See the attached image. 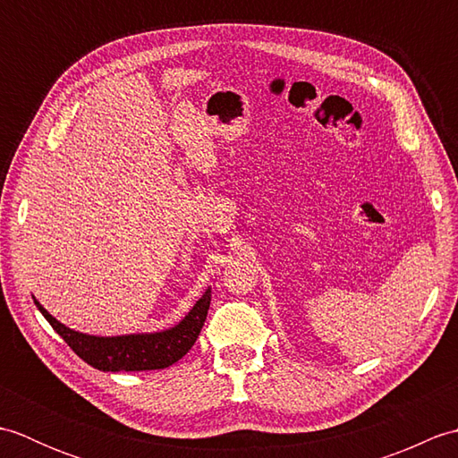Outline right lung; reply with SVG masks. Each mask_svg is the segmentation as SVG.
<instances>
[{
  "instance_id": "add662e5",
  "label": "right lung",
  "mask_w": 458,
  "mask_h": 458,
  "mask_svg": "<svg viewBox=\"0 0 458 458\" xmlns=\"http://www.w3.org/2000/svg\"><path fill=\"white\" fill-rule=\"evenodd\" d=\"M35 305L51 327L64 338V343L79 354L86 364L102 372H141V369L169 368L189 352L197 343L200 328L207 320L210 307V289L197 301L191 313L177 327L149 335L125 336H90L76 333L47 313V309L35 299Z\"/></svg>"
}]
</instances>
